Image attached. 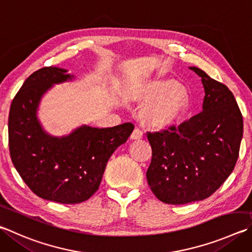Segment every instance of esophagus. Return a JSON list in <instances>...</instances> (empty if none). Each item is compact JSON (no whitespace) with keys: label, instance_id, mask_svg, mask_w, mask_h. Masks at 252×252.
<instances>
[{"label":"esophagus","instance_id":"1","mask_svg":"<svg viewBox=\"0 0 252 252\" xmlns=\"http://www.w3.org/2000/svg\"><path fill=\"white\" fill-rule=\"evenodd\" d=\"M142 136H143V131H142L140 127H135L133 132H132V134H131V139L132 140H139V139L142 138Z\"/></svg>","mask_w":252,"mask_h":252}]
</instances>
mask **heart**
I'll return each mask as SVG.
<instances>
[{
  "instance_id": "heart-1",
  "label": "heart",
  "mask_w": 252,
  "mask_h": 252,
  "mask_svg": "<svg viewBox=\"0 0 252 252\" xmlns=\"http://www.w3.org/2000/svg\"><path fill=\"white\" fill-rule=\"evenodd\" d=\"M126 97L129 100L151 101L145 109V114L155 126H166L176 121L189 107L186 90L177 86L173 79L132 85L126 89Z\"/></svg>"
}]
</instances>
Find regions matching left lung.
Here are the masks:
<instances>
[{"mask_svg": "<svg viewBox=\"0 0 252 252\" xmlns=\"http://www.w3.org/2000/svg\"><path fill=\"white\" fill-rule=\"evenodd\" d=\"M189 69L202 77L203 111L178 126L146 132L152 148L149 186L171 205L214 194L234 171L244 133L242 114L229 88L197 67Z\"/></svg>", "mask_w": 252, "mask_h": 252, "instance_id": "1", "label": "left lung"}]
</instances>
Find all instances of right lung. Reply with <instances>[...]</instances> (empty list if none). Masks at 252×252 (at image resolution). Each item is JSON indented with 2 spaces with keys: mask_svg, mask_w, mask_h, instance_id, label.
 <instances>
[{
  "mask_svg": "<svg viewBox=\"0 0 252 252\" xmlns=\"http://www.w3.org/2000/svg\"><path fill=\"white\" fill-rule=\"evenodd\" d=\"M68 79L71 76L65 69L49 66L24 81L10 108L8 148L16 171L34 194L52 202L78 204L98 190L109 158L129 139L134 126H85L63 138L45 133L36 117L39 100L54 84Z\"/></svg>",
  "mask_w": 252,
  "mask_h": 252,
  "instance_id": "add662e5",
  "label": "right lung"
}]
</instances>
